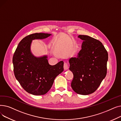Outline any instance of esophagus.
Instances as JSON below:
<instances>
[{"instance_id": "1", "label": "esophagus", "mask_w": 121, "mask_h": 121, "mask_svg": "<svg viewBox=\"0 0 121 121\" xmlns=\"http://www.w3.org/2000/svg\"><path fill=\"white\" fill-rule=\"evenodd\" d=\"M64 69L65 70H68L69 69V67H68V65L67 63H64Z\"/></svg>"}]
</instances>
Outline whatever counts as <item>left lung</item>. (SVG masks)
<instances>
[{"mask_svg": "<svg viewBox=\"0 0 121 121\" xmlns=\"http://www.w3.org/2000/svg\"><path fill=\"white\" fill-rule=\"evenodd\" d=\"M78 38L83 42L78 57L69 59V69L73 74L71 87L77 94L87 95L96 91L106 77L108 57L99 40L87 35Z\"/></svg>", "mask_w": 121, "mask_h": 121, "instance_id": "obj_1", "label": "left lung"}]
</instances>
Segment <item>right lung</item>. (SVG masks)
Returning a JSON list of instances; mask_svg holds the SVG:
<instances>
[{"mask_svg": "<svg viewBox=\"0 0 121 121\" xmlns=\"http://www.w3.org/2000/svg\"><path fill=\"white\" fill-rule=\"evenodd\" d=\"M51 35L36 33L24 37L19 43L13 57L17 80L32 95L46 94L52 87L55 78L64 71L63 61L52 66L49 64L47 55L38 57L31 52L32 40L46 39Z\"/></svg>", "mask_w": 121, "mask_h": 121, "instance_id": "add662e5", "label": "right lung"}]
</instances>
